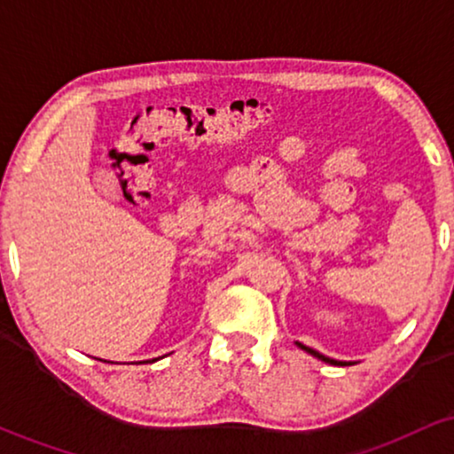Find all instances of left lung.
Returning <instances> with one entry per match:
<instances>
[{"mask_svg": "<svg viewBox=\"0 0 454 454\" xmlns=\"http://www.w3.org/2000/svg\"><path fill=\"white\" fill-rule=\"evenodd\" d=\"M299 346H301V343H299ZM301 348H303V350H307L309 354H314L316 358H320V361H325V363H331V364H346V363H340V361H333V358H328V356H325V354L311 350V348H307V346H301Z\"/></svg>", "mask_w": 454, "mask_h": 454, "instance_id": "obj_1", "label": "left lung"}]
</instances>
